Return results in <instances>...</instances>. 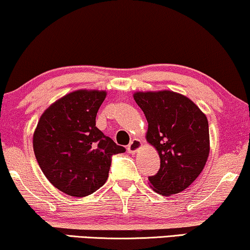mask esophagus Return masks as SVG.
<instances>
[{"label":"esophagus","mask_w":250,"mask_h":250,"mask_svg":"<svg viewBox=\"0 0 250 250\" xmlns=\"http://www.w3.org/2000/svg\"><path fill=\"white\" fill-rule=\"evenodd\" d=\"M141 146H142V142L140 141L139 139H134L132 140L131 143L127 146V151L129 153H135L139 149H141Z\"/></svg>","instance_id":"1"}]
</instances>
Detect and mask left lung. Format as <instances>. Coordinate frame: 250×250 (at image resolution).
Segmentation results:
<instances>
[{"label":"left lung","instance_id":"left-lung-1","mask_svg":"<svg viewBox=\"0 0 250 250\" xmlns=\"http://www.w3.org/2000/svg\"><path fill=\"white\" fill-rule=\"evenodd\" d=\"M134 100L148 122L146 141L158 151L160 168L149 176L164 196L187 189L203 172L209 155L206 115L189 98L173 91L135 92Z\"/></svg>","mask_w":250,"mask_h":250}]
</instances>
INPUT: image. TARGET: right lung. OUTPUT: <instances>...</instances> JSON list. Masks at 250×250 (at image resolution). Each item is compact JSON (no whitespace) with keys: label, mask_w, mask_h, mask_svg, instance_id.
I'll list each match as a JSON object with an SVG mask.
<instances>
[{"label":"right lung","mask_w":250,"mask_h":250,"mask_svg":"<svg viewBox=\"0 0 250 250\" xmlns=\"http://www.w3.org/2000/svg\"><path fill=\"white\" fill-rule=\"evenodd\" d=\"M107 92L78 90L64 95L41 116L33 136L34 152L46 179L58 190L85 197L104 186L111 157L125 152L97 126Z\"/></svg>","instance_id":"right-lung-1"}]
</instances>
